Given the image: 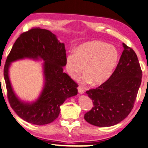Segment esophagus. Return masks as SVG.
I'll return each mask as SVG.
<instances>
[{"label":"esophagus","instance_id":"obj_1","mask_svg":"<svg viewBox=\"0 0 148 148\" xmlns=\"http://www.w3.org/2000/svg\"><path fill=\"white\" fill-rule=\"evenodd\" d=\"M77 90H78V92H79V94H83L84 92H85V90H84V88L81 86H78Z\"/></svg>","mask_w":148,"mask_h":148}]
</instances>
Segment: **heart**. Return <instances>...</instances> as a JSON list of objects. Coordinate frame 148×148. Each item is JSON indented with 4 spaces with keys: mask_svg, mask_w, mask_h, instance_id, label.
Returning a JSON list of instances; mask_svg holds the SVG:
<instances>
[{
    "mask_svg": "<svg viewBox=\"0 0 148 148\" xmlns=\"http://www.w3.org/2000/svg\"><path fill=\"white\" fill-rule=\"evenodd\" d=\"M119 60V54L114 46L94 40L84 43L70 52L66 57V71L76 78L83 71V82L97 86L105 83L114 73Z\"/></svg>",
    "mask_w": 148,
    "mask_h": 148,
    "instance_id": "heart-1",
    "label": "heart"
}]
</instances>
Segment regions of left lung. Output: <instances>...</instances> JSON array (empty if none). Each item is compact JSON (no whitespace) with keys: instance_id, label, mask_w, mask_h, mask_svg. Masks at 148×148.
I'll list each match as a JSON object with an SVG mask.
<instances>
[{"instance_id":"obj_1","label":"left lung","mask_w":148,"mask_h":148,"mask_svg":"<svg viewBox=\"0 0 148 148\" xmlns=\"http://www.w3.org/2000/svg\"><path fill=\"white\" fill-rule=\"evenodd\" d=\"M123 45L124 51L110 78L86 92L94 106L84 118L94 126H114L124 120L134 108L143 74L135 51L125 43Z\"/></svg>"}]
</instances>
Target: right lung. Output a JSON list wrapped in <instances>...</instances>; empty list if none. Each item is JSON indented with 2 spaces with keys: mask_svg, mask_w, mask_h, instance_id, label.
<instances>
[{
  "mask_svg": "<svg viewBox=\"0 0 148 148\" xmlns=\"http://www.w3.org/2000/svg\"><path fill=\"white\" fill-rule=\"evenodd\" d=\"M66 57L65 44L49 30L32 28L16 39L5 61L4 76L9 103L23 120L36 125L53 122L58 117L60 106L68 97L77 95V84L63 72ZM24 57L41 58L45 62V87L39 99L33 103L22 102L16 97L8 76L10 63Z\"/></svg>",
  "mask_w": 148,
  "mask_h": 148,
  "instance_id": "1",
  "label": "right lung"
}]
</instances>
